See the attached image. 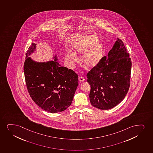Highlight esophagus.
<instances>
[{
	"label": "esophagus",
	"mask_w": 153,
	"mask_h": 153,
	"mask_svg": "<svg viewBox=\"0 0 153 153\" xmlns=\"http://www.w3.org/2000/svg\"><path fill=\"white\" fill-rule=\"evenodd\" d=\"M78 79H79V81H80V82H83V81H85L84 78H83L82 77H81V76H79Z\"/></svg>",
	"instance_id": "34e87169"
}]
</instances>
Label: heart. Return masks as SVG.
<instances>
[{"mask_svg":"<svg viewBox=\"0 0 153 153\" xmlns=\"http://www.w3.org/2000/svg\"><path fill=\"white\" fill-rule=\"evenodd\" d=\"M96 35L86 36L76 40L72 44V52L65 53V61L70 68H73L78 62L76 55L83 52L81 61L87 68H94L100 63L103 53V47L98 43Z\"/></svg>","mask_w":153,"mask_h":153,"instance_id":"obj_1","label":"heart"}]
</instances>
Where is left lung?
Segmentation results:
<instances>
[{"label":"left lung","mask_w":153,"mask_h":153,"mask_svg":"<svg viewBox=\"0 0 153 153\" xmlns=\"http://www.w3.org/2000/svg\"><path fill=\"white\" fill-rule=\"evenodd\" d=\"M108 55L87 75L91 104L101 110L120 103L130 85L131 61L123 41L117 39Z\"/></svg>","instance_id":"obj_1"}]
</instances>
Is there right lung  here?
Segmentation results:
<instances>
[{
    "label": "right lung",
    "mask_w": 153,
    "mask_h": 153,
    "mask_svg": "<svg viewBox=\"0 0 153 153\" xmlns=\"http://www.w3.org/2000/svg\"><path fill=\"white\" fill-rule=\"evenodd\" d=\"M36 45L32 43L27 51L24 66L29 93L35 103L46 111H63L72 104L78 85L77 74L61 66L56 54L53 56V60L45 62L29 57L36 52Z\"/></svg>",
    "instance_id": "right-lung-1"
}]
</instances>
